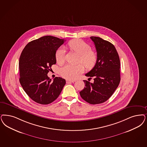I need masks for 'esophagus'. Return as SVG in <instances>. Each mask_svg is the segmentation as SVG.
<instances>
[{
    "label": "esophagus",
    "mask_w": 147,
    "mask_h": 147,
    "mask_svg": "<svg viewBox=\"0 0 147 147\" xmlns=\"http://www.w3.org/2000/svg\"><path fill=\"white\" fill-rule=\"evenodd\" d=\"M74 82V80H67V81H66V82H67V84L71 83V82Z\"/></svg>",
    "instance_id": "obj_1"
}]
</instances>
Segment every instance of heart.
I'll return each instance as SVG.
<instances>
[{
  "label": "heart",
  "mask_w": 147,
  "mask_h": 147,
  "mask_svg": "<svg viewBox=\"0 0 147 147\" xmlns=\"http://www.w3.org/2000/svg\"><path fill=\"white\" fill-rule=\"evenodd\" d=\"M68 46L71 50L80 55L79 61L82 62L87 68H93L96 64L97 54L94 51L91 50V47L88 43L80 39H74L69 41ZM65 49L60 47L55 53L56 62L61 64L65 59ZM84 71V67L82 64L72 65L67 64L61 68L60 73L61 76L67 79L74 80Z\"/></svg>",
  "instance_id": "b5f03b06"
}]
</instances>
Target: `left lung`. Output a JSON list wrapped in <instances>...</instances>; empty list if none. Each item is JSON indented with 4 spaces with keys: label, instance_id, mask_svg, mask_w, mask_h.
Segmentation results:
<instances>
[{
    "label": "left lung",
    "instance_id": "left-lung-1",
    "mask_svg": "<svg viewBox=\"0 0 147 147\" xmlns=\"http://www.w3.org/2000/svg\"><path fill=\"white\" fill-rule=\"evenodd\" d=\"M97 53L96 64L85 74L94 78V82L84 80V88L80 92L81 98L91 104L107 100L119 84L120 60L116 48L111 43L100 37L91 36Z\"/></svg>",
    "mask_w": 147,
    "mask_h": 147
}]
</instances>
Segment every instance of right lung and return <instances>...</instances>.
I'll list each match as a JSON object with an SVG mask.
<instances>
[{"mask_svg":"<svg viewBox=\"0 0 147 147\" xmlns=\"http://www.w3.org/2000/svg\"><path fill=\"white\" fill-rule=\"evenodd\" d=\"M65 40L45 36L32 40L22 51L19 62L20 82L23 90L36 102L47 105L56 100L66 80L55 77L53 81L47 74L56 63L55 53Z\"/></svg>","mask_w":147,"mask_h":147,"instance_id":"1","label":"right lung"}]
</instances>
